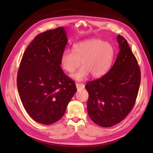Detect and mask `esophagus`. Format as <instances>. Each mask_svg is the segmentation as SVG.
<instances>
[{
    "mask_svg": "<svg viewBox=\"0 0 153 153\" xmlns=\"http://www.w3.org/2000/svg\"><path fill=\"white\" fill-rule=\"evenodd\" d=\"M76 87L77 89H83L85 87V85L83 83H76Z\"/></svg>",
    "mask_w": 153,
    "mask_h": 153,
    "instance_id": "34e87169",
    "label": "esophagus"
}]
</instances>
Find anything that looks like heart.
<instances>
[{
  "mask_svg": "<svg viewBox=\"0 0 153 153\" xmlns=\"http://www.w3.org/2000/svg\"><path fill=\"white\" fill-rule=\"evenodd\" d=\"M114 49L108 42L98 39H91L74 45L72 51L65 50L60 58V66L66 72L71 73L80 65L83 66L73 73L71 78L82 81L91 74L93 77L105 74L111 66Z\"/></svg>",
  "mask_w": 153,
  "mask_h": 153,
  "instance_id": "1",
  "label": "heart"
}]
</instances>
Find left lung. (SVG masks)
Listing matches in <instances>:
<instances>
[{
	"label": "left lung",
	"mask_w": 153,
	"mask_h": 153,
	"mask_svg": "<svg viewBox=\"0 0 153 153\" xmlns=\"http://www.w3.org/2000/svg\"><path fill=\"white\" fill-rule=\"evenodd\" d=\"M120 51L114 66L100 78L87 82V112L104 128L122 122L134 107L141 82V71L128 42L118 35Z\"/></svg>",
	"instance_id": "8db88e82"
}]
</instances>
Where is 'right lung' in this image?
<instances>
[{
	"label": "right lung",
	"mask_w": 153,
	"mask_h": 153,
	"mask_svg": "<svg viewBox=\"0 0 153 153\" xmlns=\"http://www.w3.org/2000/svg\"><path fill=\"white\" fill-rule=\"evenodd\" d=\"M67 43L63 27L39 34L25 51L19 65V97L28 114L42 124L58 121L77 91L76 84L60 67Z\"/></svg>",
	"instance_id": "1"
}]
</instances>
